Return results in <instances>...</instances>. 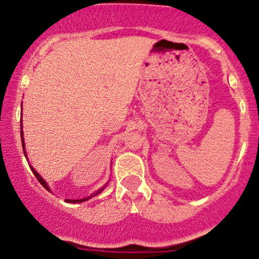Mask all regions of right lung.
Returning a JSON list of instances; mask_svg holds the SVG:
<instances>
[{"instance_id": "right-lung-1", "label": "right lung", "mask_w": 259, "mask_h": 259, "mask_svg": "<svg viewBox=\"0 0 259 259\" xmlns=\"http://www.w3.org/2000/svg\"><path fill=\"white\" fill-rule=\"evenodd\" d=\"M20 126H21V124H20ZM21 128H22V127H21ZM20 135H21V143H22V148H24V146H25V144H24V139H22V130L20 131ZM24 149H25V148H24ZM24 154H25V152H24ZM31 170H32V171H33L34 177H36V178H37V180H38V181H39V183H40V185H41V186H43L44 188H47V190H48V191H50V190H49V187H48V185H47V183H46V181H44V180H43V179H41V177H40V175H39V174H38V173H37V171H36V170H34V169H33V168H32V167H31ZM103 188H104V187H102V188H100V190H98V191H96V192H95L94 194H92V196H90V197H88V198H82V199H66V202H67V203H81V202H85V200H88V199H90V198H92V197H95V196H96V194L101 193V192H102V191H103Z\"/></svg>"}]
</instances>
